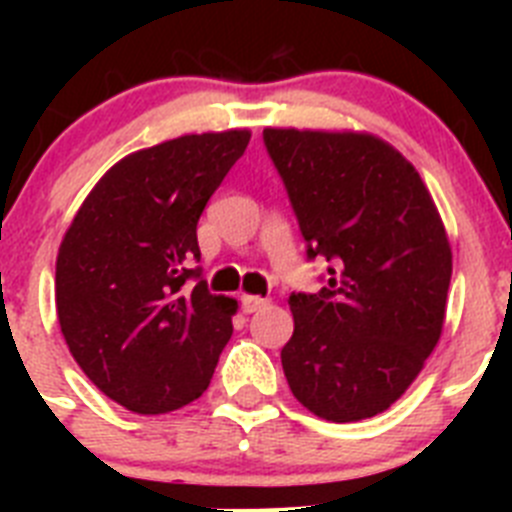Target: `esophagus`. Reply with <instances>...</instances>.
<instances>
[{
  "mask_svg": "<svg viewBox=\"0 0 512 512\" xmlns=\"http://www.w3.org/2000/svg\"><path fill=\"white\" fill-rule=\"evenodd\" d=\"M241 305H243V312H259L261 307L269 305V300H266V297H259V295H243Z\"/></svg>",
  "mask_w": 512,
  "mask_h": 512,
  "instance_id": "obj_1",
  "label": "esophagus"
}]
</instances>
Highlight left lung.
<instances>
[{"label":"left lung","instance_id":"8db88e82","mask_svg":"<svg viewBox=\"0 0 512 512\" xmlns=\"http://www.w3.org/2000/svg\"><path fill=\"white\" fill-rule=\"evenodd\" d=\"M264 146L307 259L330 264L320 292L289 295V390L318 418H372L408 390L441 338L451 284L441 215L415 166L377 135L266 128Z\"/></svg>","mask_w":512,"mask_h":512}]
</instances>
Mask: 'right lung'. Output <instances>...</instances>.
I'll use <instances>...</instances> for the list:
<instances>
[{"mask_svg":"<svg viewBox=\"0 0 512 512\" xmlns=\"http://www.w3.org/2000/svg\"><path fill=\"white\" fill-rule=\"evenodd\" d=\"M251 133L182 135L117 161L89 192L56 259V310L97 390L143 415L202 395L238 302L200 277L197 223Z\"/></svg>","mask_w":512,"mask_h":512,"instance_id":"add662e5","label":"right lung"}]
</instances>
